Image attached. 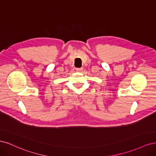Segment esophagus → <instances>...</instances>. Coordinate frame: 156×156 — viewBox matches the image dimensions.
<instances>
[{
	"instance_id": "esophagus-1",
	"label": "esophagus",
	"mask_w": 156,
	"mask_h": 156,
	"mask_svg": "<svg viewBox=\"0 0 156 156\" xmlns=\"http://www.w3.org/2000/svg\"><path fill=\"white\" fill-rule=\"evenodd\" d=\"M75 69H76L77 72H82V71H83V68H76Z\"/></svg>"
}]
</instances>
